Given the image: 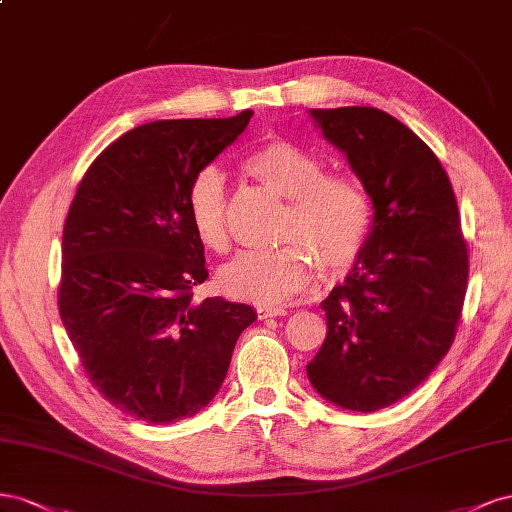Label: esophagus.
<instances>
[{"label":"esophagus","instance_id":"34e87169","mask_svg":"<svg viewBox=\"0 0 512 512\" xmlns=\"http://www.w3.org/2000/svg\"><path fill=\"white\" fill-rule=\"evenodd\" d=\"M287 315V309H281V306H259L257 317L259 319H270V317H283Z\"/></svg>","mask_w":512,"mask_h":512}]
</instances>
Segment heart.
Segmentation results:
<instances>
[{"label":"heart","mask_w":512,"mask_h":512,"mask_svg":"<svg viewBox=\"0 0 512 512\" xmlns=\"http://www.w3.org/2000/svg\"><path fill=\"white\" fill-rule=\"evenodd\" d=\"M242 169L289 199L283 242L276 251H242L218 272L227 296L259 306H283L313 283V259L326 274L352 268L367 246L373 203L349 173H324V163L287 139L259 145ZM188 221L201 246L223 253L229 246L225 175L203 167L186 191Z\"/></svg>","instance_id":"obj_1"}]
</instances>
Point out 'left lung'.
<instances>
[{
	"label": "left lung",
	"instance_id": "obj_1",
	"mask_svg": "<svg viewBox=\"0 0 512 512\" xmlns=\"http://www.w3.org/2000/svg\"><path fill=\"white\" fill-rule=\"evenodd\" d=\"M373 201L362 255L321 302L328 332L306 364L334 405L375 412L418 388L455 341L470 253L457 197L429 145L375 107L311 109Z\"/></svg>",
	"mask_w": 512,
	"mask_h": 512
}]
</instances>
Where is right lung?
<instances>
[{"label":"right lung","instance_id":"obj_1","mask_svg":"<svg viewBox=\"0 0 512 512\" xmlns=\"http://www.w3.org/2000/svg\"><path fill=\"white\" fill-rule=\"evenodd\" d=\"M246 109L128 130L79 182L62 238L57 306L92 386L152 425L195 416L221 388L248 304L195 300L208 279L186 212L195 175L236 141Z\"/></svg>","mask_w":512,"mask_h":512}]
</instances>
